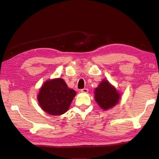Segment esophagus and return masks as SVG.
<instances>
[{
  "label": "esophagus",
  "instance_id": "1",
  "mask_svg": "<svg viewBox=\"0 0 159 159\" xmlns=\"http://www.w3.org/2000/svg\"><path fill=\"white\" fill-rule=\"evenodd\" d=\"M80 91H81V93H88V89H86V88H84V89H81Z\"/></svg>",
  "mask_w": 159,
  "mask_h": 159
}]
</instances>
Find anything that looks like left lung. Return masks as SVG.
I'll list each match as a JSON object with an SVG mask.
<instances>
[{
	"mask_svg": "<svg viewBox=\"0 0 159 159\" xmlns=\"http://www.w3.org/2000/svg\"><path fill=\"white\" fill-rule=\"evenodd\" d=\"M95 99L99 107L107 110L116 105L121 98L116 88L106 80H103L98 87L95 89Z\"/></svg>",
	"mask_w": 159,
	"mask_h": 159,
	"instance_id": "8db88e82",
	"label": "left lung"
}]
</instances>
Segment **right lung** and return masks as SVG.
Segmentation results:
<instances>
[{
	"mask_svg": "<svg viewBox=\"0 0 159 159\" xmlns=\"http://www.w3.org/2000/svg\"><path fill=\"white\" fill-rule=\"evenodd\" d=\"M76 95L62 78L47 80L37 96L41 108L51 115H60L68 110Z\"/></svg>",
	"mask_w": 159,
	"mask_h": 159,
	"instance_id": "1",
	"label": "right lung"
}]
</instances>
